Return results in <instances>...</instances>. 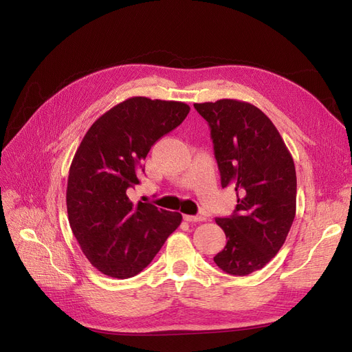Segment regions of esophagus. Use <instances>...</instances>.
I'll use <instances>...</instances> for the list:
<instances>
[{"label": "esophagus", "mask_w": 352, "mask_h": 352, "mask_svg": "<svg viewBox=\"0 0 352 352\" xmlns=\"http://www.w3.org/2000/svg\"><path fill=\"white\" fill-rule=\"evenodd\" d=\"M184 219L186 221H192V223H198V221H204L206 220L204 216H190V214H185Z\"/></svg>", "instance_id": "34e87169"}]
</instances>
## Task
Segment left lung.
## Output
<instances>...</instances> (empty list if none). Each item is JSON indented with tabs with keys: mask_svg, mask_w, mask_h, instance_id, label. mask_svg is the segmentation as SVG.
Wrapping results in <instances>:
<instances>
[{
	"mask_svg": "<svg viewBox=\"0 0 352 352\" xmlns=\"http://www.w3.org/2000/svg\"><path fill=\"white\" fill-rule=\"evenodd\" d=\"M211 127L221 186L235 189L236 210L216 219L226 247L214 263L229 274L263 269L286 241L296 212L294 158L272 120L239 100L195 102Z\"/></svg>",
	"mask_w": 352,
	"mask_h": 352,
	"instance_id": "1",
	"label": "left lung"
}]
</instances>
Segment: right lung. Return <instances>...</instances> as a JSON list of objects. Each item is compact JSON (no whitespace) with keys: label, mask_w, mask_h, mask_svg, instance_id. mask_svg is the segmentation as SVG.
Masks as SVG:
<instances>
[{"label":"right lung","mask_w":352,"mask_h":352,"mask_svg":"<svg viewBox=\"0 0 352 352\" xmlns=\"http://www.w3.org/2000/svg\"><path fill=\"white\" fill-rule=\"evenodd\" d=\"M189 110L180 101L127 98L94 122L74 153L69 223L85 257L102 274L127 279L142 272L182 221L180 212L135 204L127 194L140 184L151 146Z\"/></svg>","instance_id":"obj_1"}]
</instances>
